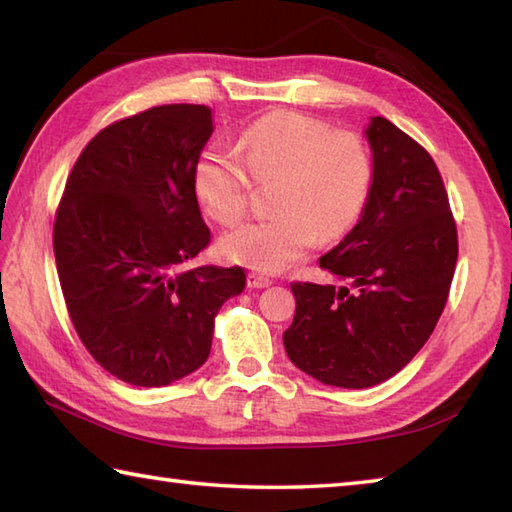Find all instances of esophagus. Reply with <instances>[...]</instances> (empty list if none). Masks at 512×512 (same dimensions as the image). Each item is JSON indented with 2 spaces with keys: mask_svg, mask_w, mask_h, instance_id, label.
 Here are the masks:
<instances>
[{
  "mask_svg": "<svg viewBox=\"0 0 512 512\" xmlns=\"http://www.w3.org/2000/svg\"><path fill=\"white\" fill-rule=\"evenodd\" d=\"M246 279H248V288H268L270 284H273V279H268L259 273H248Z\"/></svg>",
  "mask_w": 512,
  "mask_h": 512,
  "instance_id": "34e87169",
  "label": "esophagus"
}]
</instances>
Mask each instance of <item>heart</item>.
I'll return each instance as SVG.
<instances>
[{
    "instance_id": "b5f03b06",
    "label": "heart",
    "mask_w": 512,
    "mask_h": 512,
    "mask_svg": "<svg viewBox=\"0 0 512 512\" xmlns=\"http://www.w3.org/2000/svg\"><path fill=\"white\" fill-rule=\"evenodd\" d=\"M239 149L244 160L231 149H209L198 160L193 187L202 209L224 226L242 220L250 202V170L255 180L277 178L273 209L279 213L226 233L220 239L226 262L279 273L319 237H341L361 215L372 187V158L358 136L279 110L250 125Z\"/></svg>"
}]
</instances>
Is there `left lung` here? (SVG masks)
<instances>
[{
  "label": "left lung",
  "instance_id": "obj_1",
  "mask_svg": "<svg viewBox=\"0 0 512 512\" xmlns=\"http://www.w3.org/2000/svg\"><path fill=\"white\" fill-rule=\"evenodd\" d=\"M372 187L356 226L319 266L345 281L292 284L284 332L288 358L323 385L374 387L427 343L449 297L458 231L433 158L416 140L372 116Z\"/></svg>",
  "mask_w": 512,
  "mask_h": 512
}]
</instances>
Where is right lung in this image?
Masks as SVG:
<instances>
[{
  "mask_svg": "<svg viewBox=\"0 0 512 512\" xmlns=\"http://www.w3.org/2000/svg\"><path fill=\"white\" fill-rule=\"evenodd\" d=\"M213 114L160 105L96 134L65 182L54 259L74 330L123 383L162 387L209 358L239 266L189 268L211 239L193 173Z\"/></svg>",
  "mask_w": 512,
  "mask_h": 512,
  "instance_id": "right-lung-1",
  "label": "right lung"
}]
</instances>
